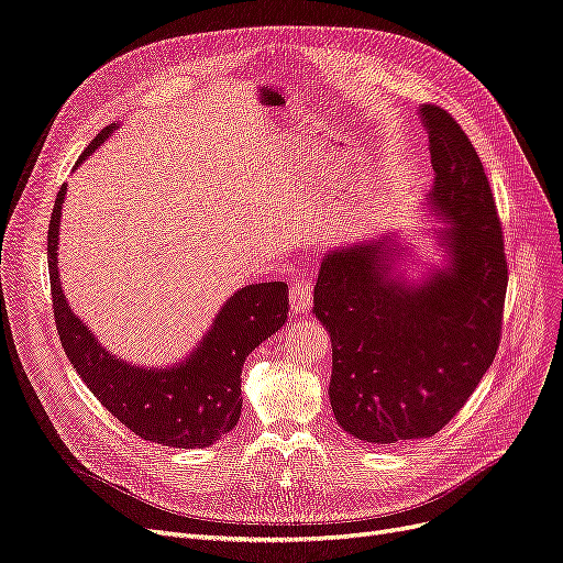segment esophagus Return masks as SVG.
I'll return each instance as SVG.
<instances>
[{"label":"esophagus","instance_id":"34e87169","mask_svg":"<svg viewBox=\"0 0 563 563\" xmlns=\"http://www.w3.org/2000/svg\"><path fill=\"white\" fill-rule=\"evenodd\" d=\"M289 301H292V308L297 313H306L310 308V301H313V278H310L306 271L299 274L297 283H292V289H289Z\"/></svg>","mask_w":563,"mask_h":563}]
</instances>
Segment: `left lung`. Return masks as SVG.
I'll list each match as a JSON object with an SVG mask.
<instances>
[{
	"instance_id": "left-lung-1",
	"label": "left lung",
	"mask_w": 563,
	"mask_h": 563,
	"mask_svg": "<svg viewBox=\"0 0 563 563\" xmlns=\"http://www.w3.org/2000/svg\"><path fill=\"white\" fill-rule=\"evenodd\" d=\"M431 206L450 264L418 287L391 276L397 247L331 250L316 283V316L331 336L329 399L364 443L439 433L481 383L501 343L508 262L485 166L445 109L424 103ZM404 255V253H397Z\"/></svg>"
}]
</instances>
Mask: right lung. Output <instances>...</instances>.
Wrapping results in <instances>:
<instances>
[{
    "label": "right lung",
    "mask_w": 563,
    "mask_h": 563,
    "mask_svg": "<svg viewBox=\"0 0 563 563\" xmlns=\"http://www.w3.org/2000/svg\"><path fill=\"white\" fill-rule=\"evenodd\" d=\"M103 128L76 164L109 139ZM67 185L59 187L48 224V274L57 336L71 366L113 418L141 439L169 448H208L232 431L241 415L245 357L287 320V285H245L218 313L203 341L174 368H141L103 350L62 295L57 229Z\"/></svg>",
    "instance_id": "add662e5"
}]
</instances>
